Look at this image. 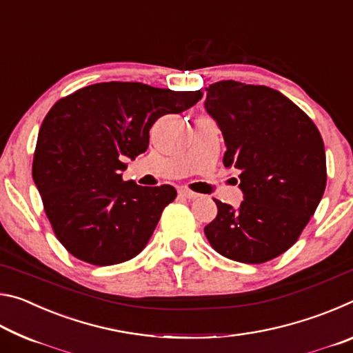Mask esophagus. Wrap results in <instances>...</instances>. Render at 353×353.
Here are the masks:
<instances>
[{
  "label": "esophagus",
  "instance_id": "obj_1",
  "mask_svg": "<svg viewBox=\"0 0 353 353\" xmlns=\"http://www.w3.org/2000/svg\"><path fill=\"white\" fill-rule=\"evenodd\" d=\"M179 196H182V198H185V199H196V198H199L198 193H194V191H191L188 188H181V190H179Z\"/></svg>",
  "mask_w": 353,
  "mask_h": 353
}]
</instances>
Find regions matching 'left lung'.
<instances>
[{
	"mask_svg": "<svg viewBox=\"0 0 353 353\" xmlns=\"http://www.w3.org/2000/svg\"><path fill=\"white\" fill-rule=\"evenodd\" d=\"M205 109L216 119L227 151L224 166L240 170L244 201L218 199L205 225L212 248L227 259L259 265L294 244L327 183L324 141L305 112L274 88L219 81L207 88Z\"/></svg>",
	"mask_w": 353,
	"mask_h": 353,
	"instance_id": "left-lung-1",
	"label": "left lung"
}]
</instances>
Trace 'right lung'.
Wrapping results in <instances>:
<instances>
[{
  "label": "right lung",
  "instance_id": "right-lung-1",
  "mask_svg": "<svg viewBox=\"0 0 353 353\" xmlns=\"http://www.w3.org/2000/svg\"><path fill=\"white\" fill-rule=\"evenodd\" d=\"M201 98V90L112 81L51 107L39 130L32 177L54 235L71 255L110 266L145 249L177 193L171 185L124 182L123 159L146 151L149 129L160 117L187 110Z\"/></svg>",
  "mask_w": 353,
  "mask_h": 353
}]
</instances>
